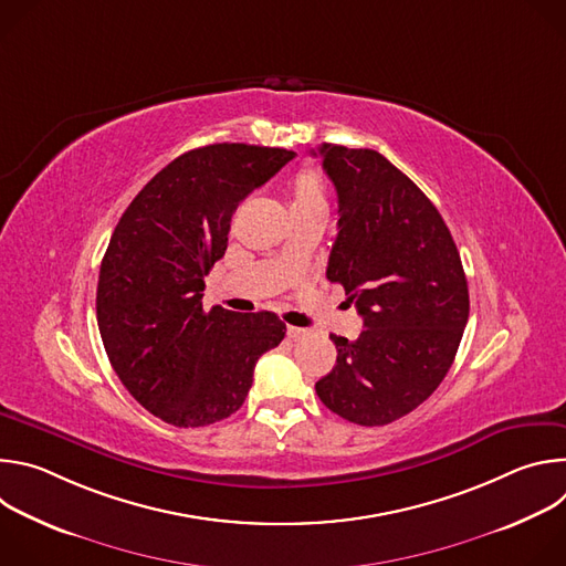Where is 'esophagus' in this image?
Here are the masks:
<instances>
[{"label":"esophagus","mask_w":566,"mask_h":566,"mask_svg":"<svg viewBox=\"0 0 566 566\" xmlns=\"http://www.w3.org/2000/svg\"><path fill=\"white\" fill-rule=\"evenodd\" d=\"M286 334H289V338H291V340H304V338L308 336V329H300V327H289V329H286Z\"/></svg>","instance_id":"obj_1"}]
</instances>
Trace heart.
I'll return each instance as SVG.
<instances>
[{
	"instance_id": "heart-1",
	"label": "heart",
	"mask_w": 566,
	"mask_h": 566,
	"mask_svg": "<svg viewBox=\"0 0 566 566\" xmlns=\"http://www.w3.org/2000/svg\"><path fill=\"white\" fill-rule=\"evenodd\" d=\"M289 201L291 210H311L327 208V190L325 179L313 168H302L289 181Z\"/></svg>"
}]
</instances>
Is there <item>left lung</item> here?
Instances as JSON below:
<instances>
[{
	"label": "left lung",
	"mask_w": 566,
	"mask_h": 566,
	"mask_svg": "<svg viewBox=\"0 0 566 566\" xmlns=\"http://www.w3.org/2000/svg\"><path fill=\"white\" fill-rule=\"evenodd\" d=\"M317 154L340 212L327 277L345 286L365 329L356 340L332 334L336 367L315 391L352 423L387 426L446 378L470 311L465 273L434 203L382 154L329 143Z\"/></svg>",
	"instance_id": "obj_1"
}]
</instances>
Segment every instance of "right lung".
Listing matches in <instances>:
<instances>
[{"label":"right lung","mask_w":566,"mask_h":566,"mask_svg":"<svg viewBox=\"0 0 566 566\" xmlns=\"http://www.w3.org/2000/svg\"><path fill=\"white\" fill-rule=\"evenodd\" d=\"M293 156L247 143L197 147L123 212L101 264L98 329L120 382L160 421L203 428L228 419L244 402L260 356L282 343L286 325L275 313L206 311L201 297L239 201Z\"/></svg>","instance_id":"right-lung-1"}]
</instances>
